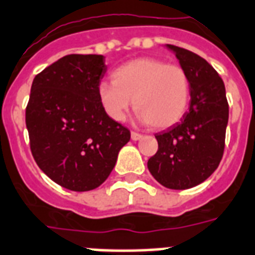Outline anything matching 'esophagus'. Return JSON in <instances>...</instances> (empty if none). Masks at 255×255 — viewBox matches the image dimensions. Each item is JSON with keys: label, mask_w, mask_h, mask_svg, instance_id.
Segmentation results:
<instances>
[{"label": "esophagus", "mask_w": 255, "mask_h": 255, "mask_svg": "<svg viewBox=\"0 0 255 255\" xmlns=\"http://www.w3.org/2000/svg\"><path fill=\"white\" fill-rule=\"evenodd\" d=\"M141 137H143V135H140V133H137V132H131V139L132 140H140Z\"/></svg>", "instance_id": "34e87169"}]
</instances>
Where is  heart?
Masks as SVG:
<instances>
[{"instance_id": "obj_1", "label": "heart", "mask_w": 255, "mask_h": 255, "mask_svg": "<svg viewBox=\"0 0 255 255\" xmlns=\"http://www.w3.org/2000/svg\"><path fill=\"white\" fill-rule=\"evenodd\" d=\"M112 81H102L97 95L106 114L115 122L126 119L132 103L137 118L153 128L174 126L187 111L190 80L179 65L159 58H135L116 68Z\"/></svg>"}]
</instances>
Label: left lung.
Segmentation results:
<instances>
[{"instance_id":"8db88e82","label":"left lung","mask_w":255,"mask_h":255,"mask_svg":"<svg viewBox=\"0 0 255 255\" xmlns=\"http://www.w3.org/2000/svg\"><path fill=\"white\" fill-rule=\"evenodd\" d=\"M190 80V107L183 119L155 135L158 152L147 166L159 183L186 190L205 182L219 166L229 122L226 89L217 71L194 52L167 44Z\"/></svg>"}]
</instances>
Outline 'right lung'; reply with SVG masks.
<instances>
[{
    "mask_svg": "<svg viewBox=\"0 0 255 255\" xmlns=\"http://www.w3.org/2000/svg\"><path fill=\"white\" fill-rule=\"evenodd\" d=\"M107 72L102 54H68L34 77L25 122L41 171L72 191L95 190L131 139L99 102Z\"/></svg>",
    "mask_w": 255,
    "mask_h": 255,
    "instance_id": "add662e5",
    "label": "right lung"
}]
</instances>
